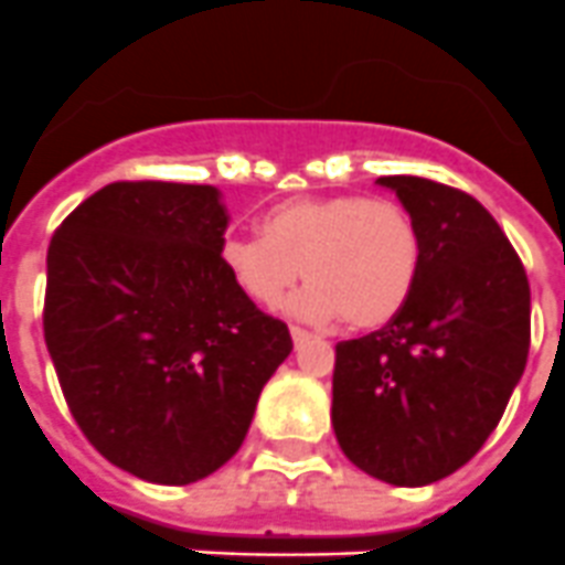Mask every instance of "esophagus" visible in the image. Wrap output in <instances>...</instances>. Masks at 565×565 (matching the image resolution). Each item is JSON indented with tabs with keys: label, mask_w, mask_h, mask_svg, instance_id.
I'll list each match as a JSON object with an SVG mask.
<instances>
[{
	"label": "esophagus",
	"mask_w": 565,
	"mask_h": 565,
	"mask_svg": "<svg viewBox=\"0 0 565 565\" xmlns=\"http://www.w3.org/2000/svg\"><path fill=\"white\" fill-rule=\"evenodd\" d=\"M308 337H311V333H308V331H302V328H297V326H291V339H294V344H302V342H308Z\"/></svg>",
	"instance_id": "34e87169"
}]
</instances>
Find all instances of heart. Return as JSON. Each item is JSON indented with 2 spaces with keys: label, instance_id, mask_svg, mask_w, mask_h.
Returning a JSON list of instances; mask_svg holds the SVG:
<instances>
[{
  "label": "heart",
  "instance_id": "heart-1",
  "mask_svg": "<svg viewBox=\"0 0 565 565\" xmlns=\"http://www.w3.org/2000/svg\"><path fill=\"white\" fill-rule=\"evenodd\" d=\"M217 257L257 306L277 308L302 271L311 282L294 297L297 317H344L356 331H376L411 302L422 237L398 203L359 194L294 198L263 214L259 237L223 239Z\"/></svg>",
  "mask_w": 565,
  "mask_h": 565
}]
</instances>
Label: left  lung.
I'll list each match as a JSON object with an SVG mask.
<instances>
[{"mask_svg":"<svg viewBox=\"0 0 565 565\" xmlns=\"http://www.w3.org/2000/svg\"><path fill=\"white\" fill-rule=\"evenodd\" d=\"M422 237L411 302L337 344L331 422L342 452L393 487H427L476 456L529 353V279L495 217L467 192L387 174Z\"/></svg>","mask_w":565,"mask_h":565,"instance_id":"obj_1","label":"left lung"}]
</instances>
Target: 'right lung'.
<instances>
[{"label":"right lung","mask_w":565,"mask_h":565,"mask_svg":"<svg viewBox=\"0 0 565 565\" xmlns=\"http://www.w3.org/2000/svg\"><path fill=\"white\" fill-rule=\"evenodd\" d=\"M221 192L109 183L47 248L44 342L89 444L129 476L183 487L221 469L291 353L221 266Z\"/></svg>","instance_id":"right-lung-1"}]
</instances>
